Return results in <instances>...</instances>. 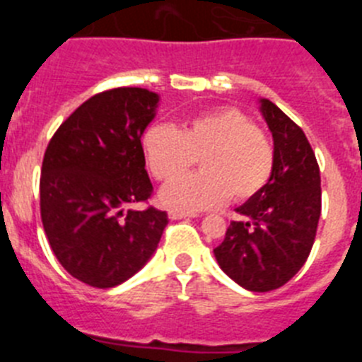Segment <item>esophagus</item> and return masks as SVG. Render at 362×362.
I'll return each mask as SVG.
<instances>
[{
	"label": "esophagus",
	"instance_id": "34e87169",
	"mask_svg": "<svg viewBox=\"0 0 362 362\" xmlns=\"http://www.w3.org/2000/svg\"><path fill=\"white\" fill-rule=\"evenodd\" d=\"M168 217H170V219H185V217H196V214H187V212H179V210H170V212H168Z\"/></svg>",
	"mask_w": 362,
	"mask_h": 362
}]
</instances>
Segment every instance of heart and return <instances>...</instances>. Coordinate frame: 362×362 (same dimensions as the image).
Segmentation results:
<instances>
[{
    "instance_id": "b5f03b06",
    "label": "heart",
    "mask_w": 362,
    "mask_h": 362,
    "mask_svg": "<svg viewBox=\"0 0 362 362\" xmlns=\"http://www.w3.org/2000/svg\"><path fill=\"white\" fill-rule=\"evenodd\" d=\"M143 152L153 177L165 183L200 159L201 175L168 185L159 196L165 206L187 212L217 209L230 196L252 199L268 185L276 163L267 134L235 108L190 117L179 130L153 123L143 136Z\"/></svg>"
}]
</instances>
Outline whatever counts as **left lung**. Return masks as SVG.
<instances>
[{
  "mask_svg": "<svg viewBox=\"0 0 362 362\" xmlns=\"http://www.w3.org/2000/svg\"><path fill=\"white\" fill-rule=\"evenodd\" d=\"M261 112L274 137V172L267 187L235 210L239 219L214 248L221 270L250 292H270L296 276L321 216V175L305 132L270 99H261Z\"/></svg>",
  "mask_w": 362,
  "mask_h": 362,
  "instance_id": "8db88e82",
  "label": "left lung"
}]
</instances>
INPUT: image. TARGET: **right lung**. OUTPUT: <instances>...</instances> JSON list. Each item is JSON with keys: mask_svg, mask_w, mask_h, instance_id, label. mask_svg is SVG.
<instances>
[{"mask_svg": "<svg viewBox=\"0 0 362 362\" xmlns=\"http://www.w3.org/2000/svg\"><path fill=\"white\" fill-rule=\"evenodd\" d=\"M158 101L156 92L137 86L99 92L63 121L45 150V233L62 267L95 288L141 270L168 225L166 212L153 206L123 212L152 196L141 136Z\"/></svg>", "mask_w": 362, "mask_h": 362, "instance_id": "add662e5", "label": "right lung"}]
</instances>
